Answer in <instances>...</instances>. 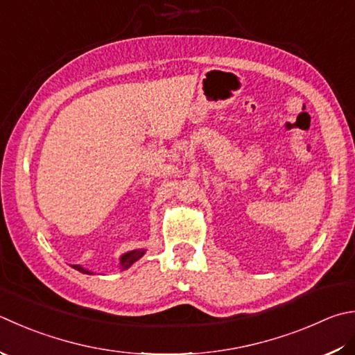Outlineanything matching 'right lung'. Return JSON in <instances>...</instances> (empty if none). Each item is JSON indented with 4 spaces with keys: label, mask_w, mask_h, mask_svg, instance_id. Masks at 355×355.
Masks as SVG:
<instances>
[{
    "label": "right lung",
    "mask_w": 355,
    "mask_h": 355,
    "mask_svg": "<svg viewBox=\"0 0 355 355\" xmlns=\"http://www.w3.org/2000/svg\"><path fill=\"white\" fill-rule=\"evenodd\" d=\"M145 253V250H132V252H128V253H125V255L120 258V266H122V269H128V267L135 263V261H137L140 257H142ZM73 269H77L78 272H83V273H91V272H88V270H85L83 267H80V266H72Z\"/></svg>",
    "instance_id": "right-lung-1"
}]
</instances>
